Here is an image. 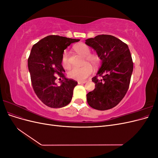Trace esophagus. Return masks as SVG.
<instances>
[{
  "mask_svg": "<svg viewBox=\"0 0 158 158\" xmlns=\"http://www.w3.org/2000/svg\"><path fill=\"white\" fill-rule=\"evenodd\" d=\"M87 81H78V83L80 84H85L86 83Z\"/></svg>",
  "mask_w": 158,
  "mask_h": 158,
  "instance_id": "esophagus-1",
  "label": "esophagus"
}]
</instances>
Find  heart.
<instances>
[{"instance_id": "heart-1", "label": "heart", "mask_w": 158, "mask_h": 158, "mask_svg": "<svg viewBox=\"0 0 158 158\" xmlns=\"http://www.w3.org/2000/svg\"><path fill=\"white\" fill-rule=\"evenodd\" d=\"M74 49L77 53L84 56L83 63L88 62L94 66H97L99 63V57L95 54H90V48L85 44L80 43L76 44L74 47ZM62 64L64 69H69L70 66L69 55L66 51H64L62 56ZM92 72V66L88 63H85L81 66H74L72 68L68 73V76L70 78L83 81L86 79Z\"/></svg>"}]
</instances>
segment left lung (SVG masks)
Segmentation results:
<instances>
[{
    "label": "left lung",
    "instance_id": "1",
    "mask_svg": "<svg viewBox=\"0 0 158 158\" xmlns=\"http://www.w3.org/2000/svg\"><path fill=\"white\" fill-rule=\"evenodd\" d=\"M102 60L97 75L92 78L95 89L87 94L90 107L104 111L118 105L129 88L133 62L128 45L110 35H99L85 40Z\"/></svg>",
    "mask_w": 158,
    "mask_h": 158
}]
</instances>
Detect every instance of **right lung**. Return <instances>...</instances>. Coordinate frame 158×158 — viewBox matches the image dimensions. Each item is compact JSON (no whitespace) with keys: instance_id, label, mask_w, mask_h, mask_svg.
<instances>
[{"instance_id":"obj_1","label":"right lung","mask_w":158,"mask_h":158,"mask_svg":"<svg viewBox=\"0 0 158 158\" xmlns=\"http://www.w3.org/2000/svg\"><path fill=\"white\" fill-rule=\"evenodd\" d=\"M79 41L51 35L32 47L27 60L31 85L38 98L47 106L60 108L67 106L71 101L74 88L78 82L65 78V71L61 64L62 56L66 47ZM55 74L64 79L59 87L54 82L56 78Z\"/></svg>"}]
</instances>
